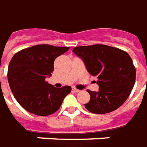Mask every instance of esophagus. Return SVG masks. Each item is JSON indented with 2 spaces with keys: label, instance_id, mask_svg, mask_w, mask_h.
<instances>
[{
  "label": "esophagus",
  "instance_id": "obj_1",
  "mask_svg": "<svg viewBox=\"0 0 147 147\" xmlns=\"http://www.w3.org/2000/svg\"><path fill=\"white\" fill-rule=\"evenodd\" d=\"M72 92H79L80 90L77 89V88H72Z\"/></svg>",
  "mask_w": 147,
  "mask_h": 147
}]
</instances>
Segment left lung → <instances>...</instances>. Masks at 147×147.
<instances>
[{
  "label": "left lung",
  "instance_id": "left-lung-1",
  "mask_svg": "<svg viewBox=\"0 0 147 147\" xmlns=\"http://www.w3.org/2000/svg\"><path fill=\"white\" fill-rule=\"evenodd\" d=\"M73 52L83 59L87 71L98 79V92L87 90L90 95V100L84 105L87 110L103 114L122 105L136 79V70L128 53L101 44L76 47Z\"/></svg>",
  "mask_w": 147,
  "mask_h": 147
}]
</instances>
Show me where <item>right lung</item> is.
Segmentation results:
<instances>
[{"label":"right lung","mask_w":147,"mask_h":147,"mask_svg":"<svg viewBox=\"0 0 147 147\" xmlns=\"http://www.w3.org/2000/svg\"><path fill=\"white\" fill-rule=\"evenodd\" d=\"M69 47L36 45L16 53L8 67V81L17 101L29 113L48 116L60 108L71 91L70 86L57 88L46 81L54 71V62Z\"/></svg>","instance_id":"right-lung-1"}]
</instances>
